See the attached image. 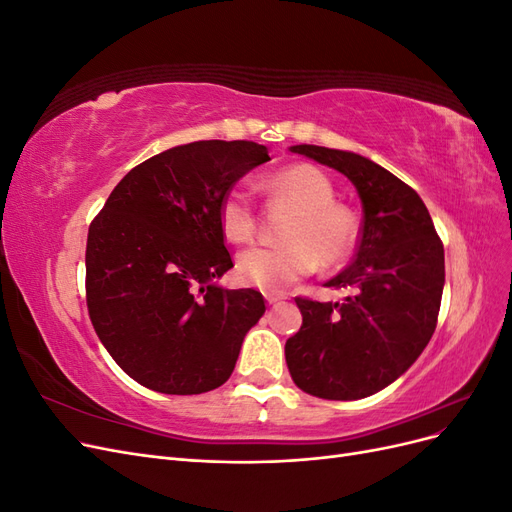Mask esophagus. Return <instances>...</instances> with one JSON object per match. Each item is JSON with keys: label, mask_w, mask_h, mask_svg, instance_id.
Returning a JSON list of instances; mask_svg holds the SVG:
<instances>
[{"label": "esophagus", "mask_w": 512, "mask_h": 512, "mask_svg": "<svg viewBox=\"0 0 512 512\" xmlns=\"http://www.w3.org/2000/svg\"><path fill=\"white\" fill-rule=\"evenodd\" d=\"M265 299H267V303H269V305H273V303H277V301H282V299H284V294H277V292H265Z\"/></svg>", "instance_id": "34e87169"}]
</instances>
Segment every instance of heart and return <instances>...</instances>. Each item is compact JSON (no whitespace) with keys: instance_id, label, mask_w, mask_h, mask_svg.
<instances>
[{"instance_id":"heart-1","label":"heart","mask_w":512,"mask_h":512,"mask_svg":"<svg viewBox=\"0 0 512 512\" xmlns=\"http://www.w3.org/2000/svg\"><path fill=\"white\" fill-rule=\"evenodd\" d=\"M273 205L288 207L294 218L284 226L280 247H252L237 258V277L265 292H280L312 275L322 262L339 267L346 262L361 235V222L348 205L335 200L333 181L312 164H292L262 181ZM220 230L228 243L245 245L258 230L250 190L230 188L218 207Z\"/></svg>"}]
</instances>
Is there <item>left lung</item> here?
Here are the masks:
<instances>
[{
    "label": "left lung",
    "mask_w": 512,
    "mask_h": 512,
    "mask_svg": "<svg viewBox=\"0 0 512 512\" xmlns=\"http://www.w3.org/2000/svg\"><path fill=\"white\" fill-rule=\"evenodd\" d=\"M290 151L346 175L363 203L352 265L324 286L354 288L344 303L297 297L303 324L286 342L288 371L322 399H363L395 382L436 331L444 245L408 183L359 153L318 145Z\"/></svg>",
    "instance_id": "8db88e82"
}]
</instances>
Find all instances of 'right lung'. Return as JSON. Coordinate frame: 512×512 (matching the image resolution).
Masks as SVG:
<instances>
[{"mask_svg":"<svg viewBox=\"0 0 512 512\" xmlns=\"http://www.w3.org/2000/svg\"><path fill=\"white\" fill-rule=\"evenodd\" d=\"M267 160V147L252 141L173 147L134 166L89 224L91 324L115 363L147 389H218L265 314L260 292L224 290L213 280L232 267L220 200Z\"/></svg>","mask_w":512,"mask_h":512,"instance_id":"add662e5","label":"right lung"}]
</instances>
